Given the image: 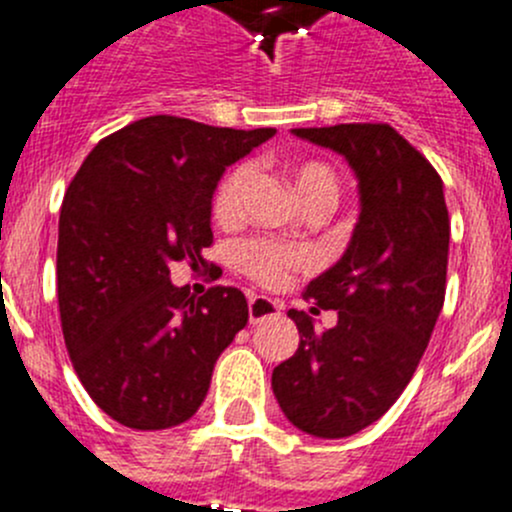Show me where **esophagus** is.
Returning <instances> with one entry per match:
<instances>
[{
  "label": "esophagus",
  "instance_id": "1",
  "mask_svg": "<svg viewBox=\"0 0 512 512\" xmlns=\"http://www.w3.org/2000/svg\"><path fill=\"white\" fill-rule=\"evenodd\" d=\"M281 313V303L266 296H249V321L261 323L266 318H276Z\"/></svg>",
  "mask_w": 512,
  "mask_h": 512
}]
</instances>
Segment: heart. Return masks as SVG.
<instances>
[{
    "mask_svg": "<svg viewBox=\"0 0 512 512\" xmlns=\"http://www.w3.org/2000/svg\"><path fill=\"white\" fill-rule=\"evenodd\" d=\"M288 174H291L296 194L303 206L326 204L336 206L338 184L336 171L328 164L318 159H296L288 164ZM251 179H254V169L251 164H239L219 181L214 191V216L219 221H234L239 219L241 209H244V199L249 194ZM313 263V256L308 249L301 246H283L276 241L266 239H251L236 249V266L246 273L249 278L261 283V286H278L288 278L291 271H301Z\"/></svg>",
    "mask_w": 512,
    "mask_h": 512,
    "instance_id": "obj_1",
    "label": "heart"
}]
</instances>
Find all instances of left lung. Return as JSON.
I'll return each mask as SVG.
<instances>
[{
	"mask_svg": "<svg viewBox=\"0 0 512 512\" xmlns=\"http://www.w3.org/2000/svg\"><path fill=\"white\" fill-rule=\"evenodd\" d=\"M348 161L361 214L336 266L306 288L311 313L336 311L316 331L291 308L296 353L273 368L283 416L316 438H348L376 423L411 383L445 298L450 219L443 181L388 124L293 129Z\"/></svg>",
	"mask_w": 512,
	"mask_h": 512,
	"instance_id": "1",
	"label": "left lung"
}]
</instances>
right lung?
Masks as SVG:
<instances>
[{
    "mask_svg": "<svg viewBox=\"0 0 512 512\" xmlns=\"http://www.w3.org/2000/svg\"><path fill=\"white\" fill-rule=\"evenodd\" d=\"M273 134L146 116L101 139L69 184L57 246L64 343L91 401L121 426L189 421L249 321L239 288L196 298L169 268H209L216 184Z\"/></svg>",
    "mask_w": 512,
    "mask_h": 512,
    "instance_id": "add662e5",
    "label": "right lung"
}]
</instances>
